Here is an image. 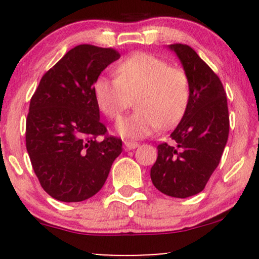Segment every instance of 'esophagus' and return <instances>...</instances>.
<instances>
[{
	"instance_id": "obj_1",
	"label": "esophagus",
	"mask_w": 259,
	"mask_h": 259,
	"mask_svg": "<svg viewBox=\"0 0 259 259\" xmlns=\"http://www.w3.org/2000/svg\"><path fill=\"white\" fill-rule=\"evenodd\" d=\"M139 146L138 142L135 141H130V140H125L124 141V147H125V150H134V148H136Z\"/></svg>"
}]
</instances>
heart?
Returning a JSON list of instances; mask_svg holds the SVG:
<instances>
[{"instance_id": "obj_1", "label": "heart", "mask_w": 259, "mask_h": 259, "mask_svg": "<svg viewBox=\"0 0 259 259\" xmlns=\"http://www.w3.org/2000/svg\"><path fill=\"white\" fill-rule=\"evenodd\" d=\"M114 73L115 78H97L94 92L101 111L113 121L120 120L135 99L138 109L120 123L121 135L144 138L160 125H175L185 114L190 82L181 68L150 53H135L123 59Z\"/></svg>"}]
</instances>
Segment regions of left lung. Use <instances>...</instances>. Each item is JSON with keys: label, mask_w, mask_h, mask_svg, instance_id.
<instances>
[{"label": "left lung", "mask_w": 259, "mask_h": 259, "mask_svg": "<svg viewBox=\"0 0 259 259\" xmlns=\"http://www.w3.org/2000/svg\"><path fill=\"white\" fill-rule=\"evenodd\" d=\"M190 82V101L170 138L162 142L151 180L162 194L177 198L197 195L218 167L229 136L227 92L218 75L184 44L170 45Z\"/></svg>", "instance_id": "1"}]
</instances>
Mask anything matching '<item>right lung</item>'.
<instances>
[{
    "mask_svg": "<svg viewBox=\"0 0 259 259\" xmlns=\"http://www.w3.org/2000/svg\"><path fill=\"white\" fill-rule=\"evenodd\" d=\"M120 57L114 49L79 45L40 80L30 100L25 144L38 181L51 197L81 202L105 185L121 139L100 120L94 84Z\"/></svg>",
    "mask_w": 259,
    "mask_h": 259,
    "instance_id": "right-lung-1",
    "label": "right lung"
}]
</instances>
